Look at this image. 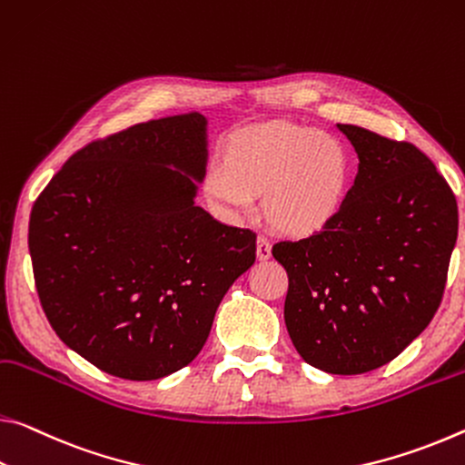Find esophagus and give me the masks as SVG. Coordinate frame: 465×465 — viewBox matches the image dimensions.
Wrapping results in <instances>:
<instances>
[{
    "instance_id": "34e87169",
    "label": "esophagus",
    "mask_w": 465,
    "mask_h": 465,
    "mask_svg": "<svg viewBox=\"0 0 465 465\" xmlns=\"http://www.w3.org/2000/svg\"><path fill=\"white\" fill-rule=\"evenodd\" d=\"M256 256H259V261H269L271 259V244L264 238L256 240Z\"/></svg>"
}]
</instances>
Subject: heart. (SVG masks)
<instances>
[{
    "label": "heart",
    "instance_id": "obj_1",
    "mask_svg": "<svg viewBox=\"0 0 465 465\" xmlns=\"http://www.w3.org/2000/svg\"><path fill=\"white\" fill-rule=\"evenodd\" d=\"M219 169L206 173L204 198L219 215L244 219L262 198L272 230L311 238L333 223L351 186L345 146L325 132L269 124L235 132L219 149Z\"/></svg>",
    "mask_w": 465,
    "mask_h": 465
}]
</instances>
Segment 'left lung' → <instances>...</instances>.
Instances as JSON below:
<instances>
[{
	"label": "left lung",
	"instance_id": "left-lung-1",
	"mask_svg": "<svg viewBox=\"0 0 465 465\" xmlns=\"http://www.w3.org/2000/svg\"><path fill=\"white\" fill-rule=\"evenodd\" d=\"M358 175L325 232L279 242L290 277L285 327L308 364L362 374L391 362L429 327L458 242V203L432 161L410 143L337 124Z\"/></svg>",
	"mask_w": 465,
	"mask_h": 465
}]
</instances>
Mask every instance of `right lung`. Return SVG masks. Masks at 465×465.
Listing matches in <instances>:
<instances>
[{
	"mask_svg": "<svg viewBox=\"0 0 465 465\" xmlns=\"http://www.w3.org/2000/svg\"><path fill=\"white\" fill-rule=\"evenodd\" d=\"M201 114L136 124L74 153L28 223L51 327L103 372L163 379L203 350L256 233L194 201L209 161Z\"/></svg>",
	"mask_w": 465,
	"mask_h": 465,
	"instance_id": "add662e5",
	"label": "right lung"
}]
</instances>
